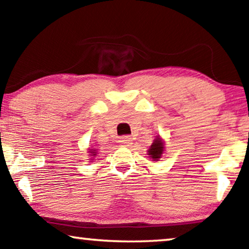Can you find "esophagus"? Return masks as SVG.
Wrapping results in <instances>:
<instances>
[{
  "label": "esophagus",
  "mask_w": 249,
  "mask_h": 249,
  "mask_svg": "<svg viewBox=\"0 0 249 249\" xmlns=\"http://www.w3.org/2000/svg\"><path fill=\"white\" fill-rule=\"evenodd\" d=\"M120 142L123 145H129L132 143V138H129V136H123V138L120 139Z\"/></svg>",
  "instance_id": "1"
}]
</instances>
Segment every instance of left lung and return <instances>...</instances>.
<instances>
[{"mask_svg": "<svg viewBox=\"0 0 249 249\" xmlns=\"http://www.w3.org/2000/svg\"><path fill=\"white\" fill-rule=\"evenodd\" d=\"M162 151H163V143H162V141H161V139L157 138L155 141H153L152 145L150 146V149L148 151L149 155L152 159L157 160V159L160 158V156H161V153H162Z\"/></svg>", "mask_w": 249, "mask_h": 249, "instance_id": "left-lung-1", "label": "left lung"}]
</instances>
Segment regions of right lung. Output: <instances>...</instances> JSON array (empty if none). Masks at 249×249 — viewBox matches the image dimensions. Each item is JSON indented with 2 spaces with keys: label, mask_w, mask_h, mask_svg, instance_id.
<instances>
[{
  "label": "right lung",
  "mask_w": 249,
  "mask_h": 249,
  "mask_svg": "<svg viewBox=\"0 0 249 249\" xmlns=\"http://www.w3.org/2000/svg\"><path fill=\"white\" fill-rule=\"evenodd\" d=\"M89 152L91 153V156H96V153H94V152H96V151H94V150H90Z\"/></svg>",
  "instance_id": "1"
}]
</instances>
